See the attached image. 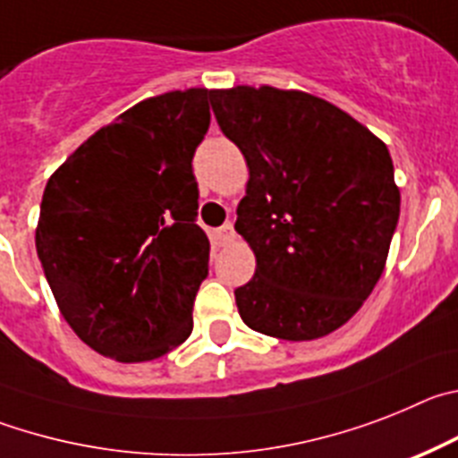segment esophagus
Segmentation results:
<instances>
[{
  "label": "esophagus",
  "mask_w": 458,
  "mask_h": 458,
  "mask_svg": "<svg viewBox=\"0 0 458 458\" xmlns=\"http://www.w3.org/2000/svg\"><path fill=\"white\" fill-rule=\"evenodd\" d=\"M216 242H219V246H230L234 242V228L233 224H225L221 225L219 230H216Z\"/></svg>",
  "instance_id": "obj_1"
}]
</instances>
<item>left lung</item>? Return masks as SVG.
<instances>
[{
  "instance_id": "left-lung-1",
  "label": "left lung",
  "mask_w": 458,
  "mask_h": 458,
  "mask_svg": "<svg viewBox=\"0 0 458 458\" xmlns=\"http://www.w3.org/2000/svg\"><path fill=\"white\" fill-rule=\"evenodd\" d=\"M212 109L249 166L237 230L255 276L234 290L249 328L290 342L324 337L372 294L399 219L386 143L303 90L233 86Z\"/></svg>"
}]
</instances>
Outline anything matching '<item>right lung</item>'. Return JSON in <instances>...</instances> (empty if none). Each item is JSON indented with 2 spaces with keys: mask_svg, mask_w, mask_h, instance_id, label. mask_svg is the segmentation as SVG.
I'll use <instances>...</instances> for the list:
<instances>
[{
  "mask_svg": "<svg viewBox=\"0 0 458 458\" xmlns=\"http://www.w3.org/2000/svg\"><path fill=\"white\" fill-rule=\"evenodd\" d=\"M208 89L146 98L86 139L47 180L36 250L70 328L93 352L146 362L182 344L208 276L193 150Z\"/></svg>",
  "mask_w": 458,
  "mask_h": 458,
  "instance_id": "obj_1",
  "label": "right lung"
}]
</instances>
